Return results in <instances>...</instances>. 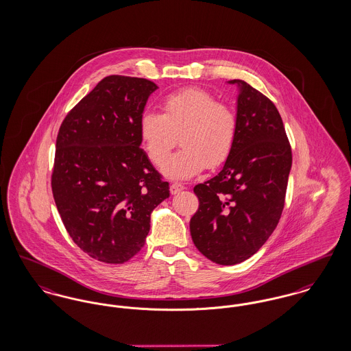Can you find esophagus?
<instances>
[{"label":"esophagus","mask_w":351,"mask_h":351,"mask_svg":"<svg viewBox=\"0 0 351 351\" xmlns=\"http://www.w3.org/2000/svg\"><path fill=\"white\" fill-rule=\"evenodd\" d=\"M184 189V184H178V182H171L170 184V193L171 194H177V193L182 191Z\"/></svg>","instance_id":"34e87169"}]
</instances>
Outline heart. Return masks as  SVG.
I'll use <instances>...</instances> for the list:
<instances>
[{
    "instance_id": "b5f03b06",
    "label": "heart",
    "mask_w": 351,
    "mask_h": 351,
    "mask_svg": "<svg viewBox=\"0 0 351 351\" xmlns=\"http://www.w3.org/2000/svg\"><path fill=\"white\" fill-rule=\"evenodd\" d=\"M160 108L161 114L143 113L138 132L156 167L167 161L180 137L184 148L164 167L169 177L187 180L228 158L238 136V117L230 106L203 88L190 87L167 95Z\"/></svg>"
}]
</instances>
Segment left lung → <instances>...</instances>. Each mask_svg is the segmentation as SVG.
<instances>
[{"label":"left lung","instance_id":"obj_1","mask_svg":"<svg viewBox=\"0 0 351 351\" xmlns=\"http://www.w3.org/2000/svg\"><path fill=\"white\" fill-rule=\"evenodd\" d=\"M228 83L239 86L237 141L219 174L194 187L199 207L190 219L195 247L221 265L251 258L272 235L292 167L276 106L243 80Z\"/></svg>","mask_w":351,"mask_h":351}]
</instances>
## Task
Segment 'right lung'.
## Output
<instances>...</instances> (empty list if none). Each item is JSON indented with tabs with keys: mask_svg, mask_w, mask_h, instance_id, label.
<instances>
[{
	"mask_svg": "<svg viewBox=\"0 0 351 351\" xmlns=\"http://www.w3.org/2000/svg\"><path fill=\"white\" fill-rule=\"evenodd\" d=\"M148 79L110 75L64 117L56 137L51 189L75 244L88 256L123 264L145 244L152 211L169 182L140 148Z\"/></svg>",
	"mask_w": 351,
	"mask_h": 351,
	"instance_id": "obj_1",
	"label": "right lung"
}]
</instances>
